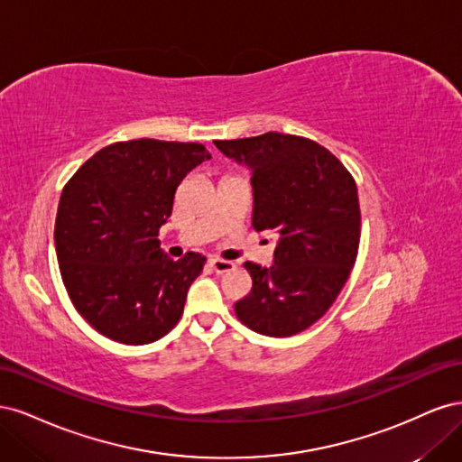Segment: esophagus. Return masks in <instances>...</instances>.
Segmentation results:
<instances>
[{"mask_svg":"<svg viewBox=\"0 0 462 462\" xmlns=\"http://www.w3.org/2000/svg\"><path fill=\"white\" fill-rule=\"evenodd\" d=\"M209 265H212V270L216 273H227L235 270V263L229 260H223V258H209Z\"/></svg>","mask_w":462,"mask_h":462,"instance_id":"34e87169","label":"esophagus"}]
</instances>
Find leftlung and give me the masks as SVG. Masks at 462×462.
<instances>
[{
  "label": "left lung",
  "instance_id": "1",
  "mask_svg": "<svg viewBox=\"0 0 462 462\" xmlns=\"http://www.w3.org/2000/svg\"><path fill=\"white\" fill-rule=\"evenodd\" d=\"M214 144L253 170V227L277 236L272 268L245 262L253 289L235 314L256 333L291 337L329 310L356 262V183L328 148L304 136L263 133Z\"/></svg>",
  "mask_w": 462,
  "mask_h": 462
}]
</instances>
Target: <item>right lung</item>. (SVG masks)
<instances>
[{
  "label": "right lung",
  "instance_id": "right-lung-1",
  "mask_svg": "<svg viewBox=\"0 0 462 462\" xmlns=\"http://www.w3.org/2000/svg\"><path fill=\"white\" fill-rule=\"evenodd\" d=\"M208 158L199 143L138 138L96 152L67 180L55 253L69 299L104 337L146 345L177 326L206 258L171 260L158 235L179 183Z\"/></svg>",
  "mask_w": 462,
  "mask_h": 462
}]
</instances>
